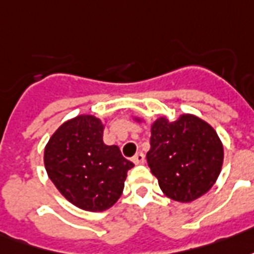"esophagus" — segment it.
Returning a JSON list of instances; mask_svg holds the SVG:
<instances>
[{
	"label": "esophagus",
	"instance_id": "34e87169",
	"mask_svg": "<svg viewBox=\"0 0 254 254\" xmlns=\"http://www.w3.org/2000/svg\"><path fill=\"white\" fill-rule=\"evenodd\" d=\"M132 162H134L135 165H139V164H143L145 162V154L143 153H136V154L132 157Z\"/></svg>",
	"mask_w": 254,
	"mask_h": 254
}]
</instances>
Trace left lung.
I'll return each mask as SVG.
<instances>
[{
    "label": "left lung",
    "mask_w": 254,
    "mask_h": 254,
    "mask_svg": "<svg viewBox=\"0 0 254 254\" xmlns=\"http://www.w3.org/2000/svg\"><path fill=\"white\" fill-rule=\"evenodd\" d=\"M146 160L168 197L190 203L215 184L223 164V146L215 129L195 115H181L172 123L158 118L151 125Z\"/></svg>",
    "instance_id": "left-lung-1"
}]
</instances>
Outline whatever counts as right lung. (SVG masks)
<instances>
[{
	"label": "right lung",
	"mask_w": 254,
	"mask_h": 254,
	"mask_svg": "<svg viewBox=\"0 0 254 254\" xmlns=\"http://www.w3.org/2000/svg\"><path fill=\"white\" fill-rule=\"evenodd\" d=\"M104 125L92 115L64 122L44 149L50 180L71 204L81 210H108L119 200L134 164L118 146L103 142Z\"/></svg>",
	"instance_id": "1"
}]
</instances>
